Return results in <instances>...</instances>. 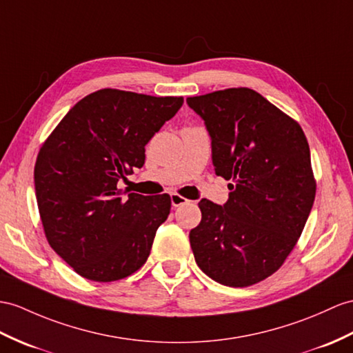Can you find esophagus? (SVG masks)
I'll return each instance as SVG.
<instances>
[{
    "label": "esophagus",
    "mask_w": 353,
    "mask_h": 353,
    "mask_svg": "<svg viewBox=\"0 0 353 353\" xmlns=\"http://www.w3.org/2000/svg\"><path fill=\"white\" fill-rule=\"evenodd\" d=\"M170 202H172V206H181V205H185L188 201L185 199V197L179 196L178 193H174V194H170Z\"/></svg>",
    "instance_id": "1"
}]
</instances>
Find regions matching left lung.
I'll return each instance as SVG.
<instances>
[{
  "mask_svg": "<svg viewBox=\"0 0 353 353\" xmlns=\"http://www.w3.org/2000/svg\"><path fill=\"white\" fill-rule=\"evenodd\" d=\"M211 136L216 175L229 199L199 202L190 230L196 263L220 285L247 288L276 272L303 234L316 194L303 128L250 88L188 97Z\"/></svg>",
  "mask_w": 353,
  "mask_h": 353,
  "instance_id": "left-lung-1",
  "label": "left lung"
}]
</instances>
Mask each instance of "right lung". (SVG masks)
<instances>
[{
	"label": "right lung",
	"mask_w": 353,
	"mask_h": 353,
	"mask_svg": "<svg viewBox=\"0 0 353 353\" xmlns=\"http://www.w3.org/2000/svg\"><path fill=\"white\" fill-rule=\"evenodd\" d=\"M183 103L99 90L77 101L41 145L34 168L41 225L49 245L83 279L117 281L147 262L170 196L121 197L117 184L143 166L145 145Z\"/></svg>",
	"instance_id": "add662e5"
}]
</instances>
